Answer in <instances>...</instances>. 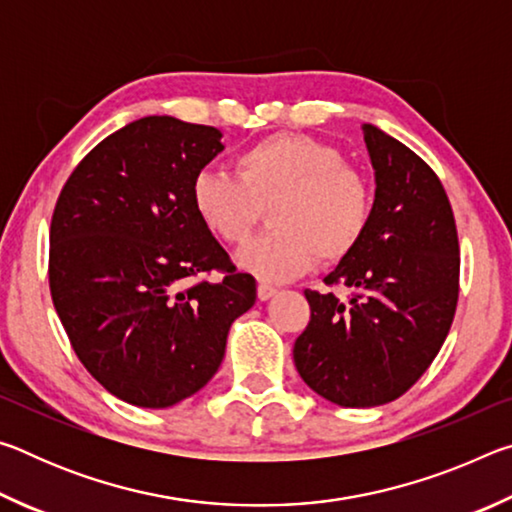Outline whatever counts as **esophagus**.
<instances>
[{
	"instance_id": "1",
	"label": "esophagus",
	"mask_w": 512,
	"mask_h": 512,
	"mask_svg": "<svg viewBox=\"0 0 512 512\" xmlns=\"http://www.w3.org/2000/svg\"><path fill=\"white\" fill-rule=\"evenodd\" d=\"M277 293V289L275 287H271V284H259L257 287V298L259 300H268V298H273Z\"/></svg>"
}]
</instances>
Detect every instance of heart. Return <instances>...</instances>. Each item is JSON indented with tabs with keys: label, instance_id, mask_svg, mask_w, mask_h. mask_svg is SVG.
<instances>
[{
	"label": "heart",
	"instance_id": "heart-1",
	"mask_svg": "<svg viewBox=\"0 0 512 512\" xmlns=\"http://www.w3.org/2000/svg\"><path fill=\"white\" fill-rule=\"evenodd\" d=\"M237 176L205 167L192 180V205L225 244H244L268 203L275 230L250 241L237 264L264 282H284L314 264L339 262L366 235L368 183L343 155L309 135L280 133L237 155Z\"/></svg>",
	"mask_w": 512,
	"mask_h": 512
}]
</instances>
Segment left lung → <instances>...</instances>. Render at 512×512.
<instances>
[{"mask_svg":"<svg viewBox=\"0 0 512 512\" xmlns=\"http://www.w3.org/2000/svg\"><path fill=\"white\" fill-rule=\"evenodd\" d=\"M375 169L366 235L325 277L352 291H305L311 318L293 361L311 391L366 409L404 395L431 366L458 300V235L436 173L409 146L363 124Z\"/></svg>","mask_w":512,"mask_h":512,"instance_id":"left-lung-1","label":"left lung"}]
</instances>
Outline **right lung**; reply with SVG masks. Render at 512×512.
I'll list each match as a JSON object with an SVG mask.
<instances>
[{"label":"right lung","mask_w":512,"mask_h":512,"mask_svg":"<svg viewBox=\"0 0 512 512\" xmlns=\"http://www.w3.org/2000/svg\"><path fill=\"white\" fill-rule=\"evenodd\" d=\"M221 131L142 117L85 155L58 196L49 289L76 357L119 400L167 409L219 370L257 284L192 205V180L223 151ZM223 270L207 283L203 272Z\"/></svg>","instance_id":"obj_1"}]
</instances>
